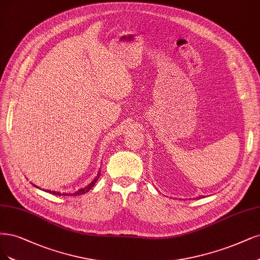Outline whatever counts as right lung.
I'll list each match as a JSON object with an SVG mask.
<instances>
[{
	"mask_svg": "<svg viewBox=\"0 0 260 260\" xmlns=\"http://www.w3.org/2000/svg\"><path fill=\"white\" fill-rule=\"evenodd\" d=\"M100 172H98V175L95 176V178H94V180L90 183V184H89L88 186H86L85 188H82V189H79V190H77L76 192H73V193H60V192H57V191H52V190H45V191H46V192H49V193H52V194H58V196H79V194H84V193H86V192H88L89 190H90L91 189V188L95 185V183H96V181H98V178H99L100 177ZM35 186V185H34ZM35 187H37V188H39L38 186H35ZM44 190V189H43Z\"/></svg>",
	"mask_w": 260,
	"mask_h": 260,
	"instance_id": "obj_1",
	"label": "right lung"
}]
</instances>
